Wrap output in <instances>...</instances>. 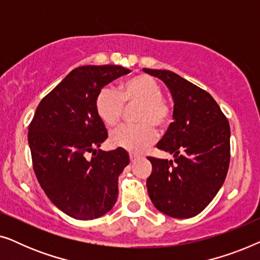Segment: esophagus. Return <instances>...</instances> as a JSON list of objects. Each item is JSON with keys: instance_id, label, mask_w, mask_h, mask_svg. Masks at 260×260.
I'll list each match as a JSON object with an SVG mask.
<instances>
[{"instance_id": "34e87169", "label": "esophagus", "mask_w": 260, "mask_h": 260, "mask_svg": "<svg viewBox=\"0 0 260 260\" xmlns=\"http://www.w3.org/2000/svg\"><path fill=\"white\" fill-rule=\"evenodd\" d=\"M129 156H130V162H131V163L136 162L137 159L140 158V156H138V155H135V154H133V152H131V154H130Z\"/></svg>"}]
</instances>
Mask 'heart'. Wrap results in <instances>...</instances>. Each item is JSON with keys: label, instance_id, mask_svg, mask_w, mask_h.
Here are the masks:
<instances>
[{"label": "heart", "instance_id": "b5f03b06", "mask_svg": "<svg viewBox=\"0 0 260 260\" xmlns=\"http://www.w3.org/2000/svg\"><path fill=\"white\" fill-rule=\"evenodd\" d=\"M161 85L147 74L134 77L119 85L118 91L105 86L95 97V112L108 127L120 122L124 105H138L135 111L136 125H123L110 136L113 147L130 151H142L156 140L155 127L163 129L172 122L173 110L162 97Z\"/></svg>", "mask_w": 260, "mask_h": 260}]
</instances>
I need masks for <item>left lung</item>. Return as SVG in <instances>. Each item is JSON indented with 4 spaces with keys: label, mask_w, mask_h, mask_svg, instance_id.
Here are the masks:
<instances>
[{
    "label": "left lung",
    "mask_w": 260,
    "mask_h": 260,
    "mask_svg": "<svg viewBox=\"0 0 260 260\" xmlns=\"http://www.w3.org/2000/svg\"><path fill=\"white\" fill-rule=\"evenodd\" d=\"M157 77L174 99V122L158 142L161 150L175 159L148 157L152 170L148 194L159 212L187 219L207 207L229 172L230 124L211 94L179 74L143 69Z\"/></svg>",
    "instance_id": "1"
}]
</instances>
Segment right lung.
<instances>
[{
	"mask_svg": "<svg viewBox=\"0 0 260 260\" xmlns=\"http://www.w3.org/2000/svg\"><path fill=\"white\" fill-rule=\"evenodd\" d=\"M129 72L117 65L74 69L42 98L28 127L39 183L49 200L74 219H97L117 201L118 176L129 165V155L122 148L97 149L108 131L94 102L105 85Z\"/></svg>",
	"mask_w": 260,
	"mask_h": 260,
	"instance_id": "1",
	"label": "right lung"
}]
</instances>
